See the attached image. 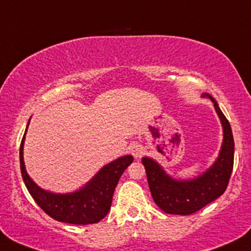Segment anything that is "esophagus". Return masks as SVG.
Returning a JSON list of instances; mask_svg holds the SVG:
<instances>
[{
	"label": "esophagus",
	"mask_w": 251,
	"mask_h": 251,
	"mask_svg": "<svg viewBox=\"0 0 251 251\" xmlns=\"http://www.w3.org/2000/svg\"><path fill=\"white\" fill-rule=\"evenodd\" d=\"M129 152H131L134 158H139L140 155L143 154V148L139 144H132V145L129 146Z\"/></svg>",
	"instance_id": "obj_1"
}]
</instances>
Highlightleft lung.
Returning a JSON list of instances; mask_svg holds the SVG:
<instances>
[{
	"label": "left lung",
	"mask_w": 251,
	"mask_h": 251,
	"mask_svg": "<svg viewBox=\"0 0 251 251\" xmlns=\"http://www.w3.org/2000/svg\"><path fill=\"white\" fill-rule=\"evenodd\" d=\"M204 97H208L214 102L216 112L223 125V145L214 165L196 179L180 181L169 177L154 160L143 158L154 203L166 214L183 216L195 214L223 195L229 184L234 168L235 148L231 126L214 98L206 93Z\"/></svg>",
	"instance_id": "left-lung-1"
}]
</instances>
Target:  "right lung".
<instances>
[{
  "label": "right lung",
  "mask_w": 251,
  "mask_h": 251,
  "mask_svg": "<svg viewBox=\"0 0 251 251\" xmlns=\"http://www.w3.org/2000/svg\"><path fill=\"white\" fill-rule=\"evenodd\" d=\"M25 132L20 145V166H21V174L25 186L37 205L50 217L63 223L85 226V224H93L101 221L108 214L114 189L124 171L133 162V157L125 155L109 163L98 172L93 179L88 181L85 188L79 191L68 195L50 194L40 189L25 172L24 162Z\"/></svg>",
  "instance_id": "obj_1"
}]
</instances>
